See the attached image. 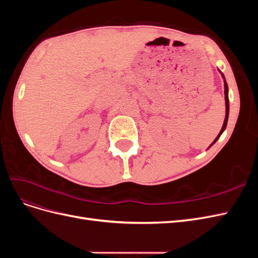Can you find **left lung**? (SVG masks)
I'll return each mask as SVG.
<instances>
[{"instance_id":"8db88e82","label":"left lung","mask_w":258,"mask_h":258,"mask_svg":"<svg viewBox=\"0 0 258 258\" xmlns=\"http://www.w3.org/2000/svg\"><path fill=\"white\" fill-rule=\"evenodd\" d=\"M218 71H220V70H218ZM220 73H221V75H222V77H223V80H224V89H225V91H224V93H225V105H226V115H225V120H224V123H223V127H222V129H221V131H220V134H218V136L215 138V140L214 141L212 142V144H211L208 148H210L211 146H212L218 139H220V137L222 136V134L223 132L225 131V129H226V126H227V121H228V116H229V99H228V85H227V82H226V80H225V76H224V74L220 71Z\"/></svg>"}]
</instances>
